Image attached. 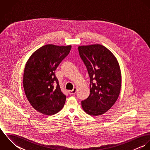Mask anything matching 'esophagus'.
I'll return each mask as SVG.
<instances>
[{"instance_id":"34e87169","label":"esophagus","mask_w":150,"mask_h":150,"mask_svg":"<svg viewBox=\"0 0 150 150\" xmlns=\"http://www.w3.org/2000/svg\"><path fill=\"white\" fill-rule=\"evenodd\" d=\"M76 91H77V88H74L72 90L69 91V93L70 95H73V94H75L76 93Z\"/></svg>"}]
</instances>
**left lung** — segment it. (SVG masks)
I'll return each mask as SVG.
<instances>
[{"instance_id":"1","label":"left lung","mask_w":150,"mask_h":150,"mask_svg":"<svg viewBox=\"0 0 150 150\" xmlns=\"http://www.w3.org/2000/svg\"><path fill=\"white\" fill-rule=\"evenodd\" d=\"M78 50L90 79V93L81 102V106L89 115H102L113 106L120 93L119 64L111 52L102 45L80 46Z\"/></svg>"}]
</instances>
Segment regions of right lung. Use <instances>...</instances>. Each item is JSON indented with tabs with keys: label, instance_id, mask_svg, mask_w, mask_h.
<instances>
[{
	"label": "right lung",
	"instance_id": "1",
	"mask_svg": "<svg viewBox=\"0 0 150 150\" xmlns=\"http://www.w3.org/2000/svg\"><path fill=\"white\" fill-rule=\"evenodd\" d=\"M71 48L45 45L31 55L25 65L23 86L26 96L32 106L43 114L54 115L64 106L66 97L55 71Z\"/></svg>",
	"mask_w": 150,
	"mask_h": 150
}]
</instances>
